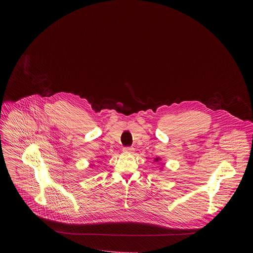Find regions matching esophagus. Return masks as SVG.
Masks as SVG:
<instances>
[{
    "instance_id": "34e87169",
    "label": "esophagus",
    "mask_w": 253,
    "mask_h": 253,
    "mask_svg": "<svg viewBox=\"0 0 253 253\" xmlns=\"http://www.w3.org/2000/svg\"><path fill=\"white\" fill-rule=\"evenodd\" d=\"M133 151H134L133 147H124L123 148V152H125V153H133Z\"/></svg>"
}]
</instances>
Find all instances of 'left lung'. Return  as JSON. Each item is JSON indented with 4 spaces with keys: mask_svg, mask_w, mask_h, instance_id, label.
<instances>
[{
    "mask_svg": "<svg viewBox=\"0 0 253 253\" xmlns=\"http://www.w3.org/2000/svg\"><path fill=\"white\" fill-rule=\"evenodd\" d=\"M158 160H160V159H159V158H156V159H155V161H156V162H157Z\"/></svg>",
    "mask_w": 253,
    "mask_h": 253,
    "instance_id": "1",
    "label": "left lung"
}]
</instances>
